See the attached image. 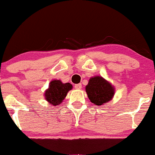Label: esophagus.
Instances as JSON below:
<instances>
[{
  "mask_svg": "<svg viewBox=\"0 0 155 155\" xmlns=\"http://www.w3.org/2000/svg\"><path fill=\"white\" fill-rule=\"evenodd\" d=\"M74 87L77 89V90H80V89H81V84H75Z\"/></svg>",
  "mask_w": 155,
  "mask_h": 155,
  "instance_id": "obj_1",
  "label": "esophagus"
}]
</instances>
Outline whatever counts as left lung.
<instances>
[{
	"label": "left lung",
	"instance_id": "8db88e82",
	"mask_svg": "<svg viewBox=\"0 0 155 155\" xmlns=\"http://www.w3.org/2000/svg\"><path fill=\"white\" fill-rule=\"evenodd\" d=\"M86 92L92 104L101 106L111 100L114 89L101 76H95L90 79L86 86Z\"/></svg>",
	"mask_w": 155,
	"mask_h": 155
}]
</instances>
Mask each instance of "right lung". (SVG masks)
Returning <instances> with one entry per match:
<instances>
[{"mask_svg":"<svg viewBox=\"0 0 155 155\" xmlns=\"http://www.w3.org/2000/svg\"><path fill=\"white\" fill-rule=\"evenodd\" d=\"M71 89L70 83L63 84L60 80H54L51 81L49 89L45 92V97L49 104L57 106L63 102L68 92Z\"/></svg>","mask_w":155,"mask_h":155,"instance_id":"right-lung-1","label":"right lung"}]
</instances>
